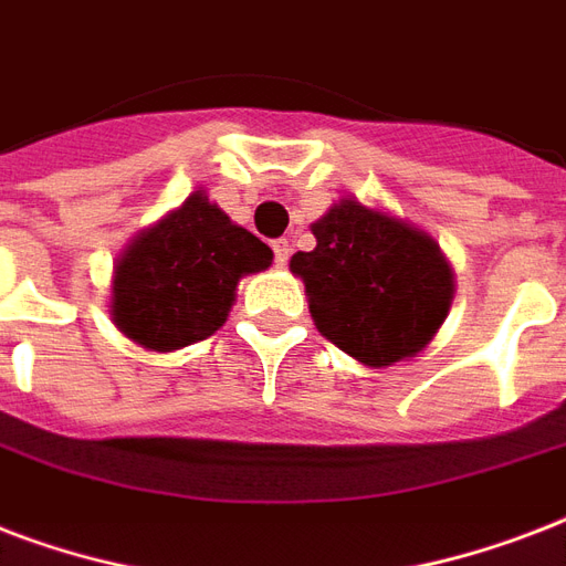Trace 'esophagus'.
<instances>
[{
	"label": "esophagus",
	"instance_id": "obj_1",
	"mask_svg": "<svg viewBox=\"0 0 566 566\" xmlns=\"http://www.w3.org/2000/svg\"><path fill=\"white\" fill-rule=\"evenodd\" d=\"M273 252H275V266H287L291 261V240H273Z\"/></svg>",
	"mask_w": 566,
	"mask_h": 566
}]
</instances>
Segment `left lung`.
<instances>
[{"instance_id": "left-lung-1", "label": "left lung", "mask_w": 566, "mask_h": 566, "mask_svg": "<svg viewBox=\"0 0 566 566\" xmlns=\"http://www.w3.org/2000/svg\"><path fill=\"white\" fill-rule=\"evenodd\" d=\"M317 247L291 258L314 326L370 370L411 361L455 300V273L429 231L344 196L317 222Z\"/></svg>"}]
</instances>
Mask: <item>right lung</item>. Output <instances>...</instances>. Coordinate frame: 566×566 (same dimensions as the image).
I'll return each mask as SVG.
<instances>
[{
	"instance_id": "obj_1",
	"label": "right lung",
	"mask_w": 566,
	"mask_h": 566,
	"mask_svg": "<svg viewBox=\"0 0 566 566\" xmlns=\"http://www.w3.org/2000/svg\"><path fill=\"white\" fill-rule=\"evenodd\" d=\"M270 264L264 240L193 190L123 249L111 275V319L149 353H176L211 337L229 319L240 279Z\"/></svg>"
}]
</instances>
